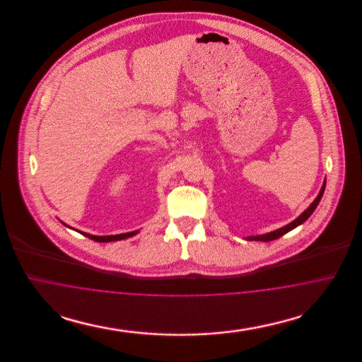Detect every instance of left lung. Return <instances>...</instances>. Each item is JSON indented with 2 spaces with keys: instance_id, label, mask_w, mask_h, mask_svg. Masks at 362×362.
Returning <instances> with one entry per match:
<instances>
[{
  "instance_id": "1",
  "label": "left lung",
  "mask_w": 362,
  "mask_h": 362,
  "mask_svg": "<svg viewBox=\"0 0 362 362\" xmlns=\"http://www.w3.org/2000/svg\"><path fill=\"white\" fill-rule=\"evenodd\" d=\"M325 189H326V180L323 182V186H322V189L319 191V194H317V197L315 198V201L310 204V206L307 207L294 221H292L291 224L285 225V226H282V228H279V229H276V230H273V232H269V233H264V235H258V236H247V240L250 241H272L276 240L278 238H281L282 235H285V233H288V232H291L292 229H294L296 226H298V225L303 224V223H305L308 218L310 217V214L315 211V209L319 205V202H320V199H322V197H323V192H325Z\"/></svg>"
}]
</instances>
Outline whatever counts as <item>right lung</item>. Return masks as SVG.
<instances>
[{
	"instance_id": "right-lung-1",
	"label": "right lung",
	"mask_w": 362,
	"mask_h": 362,
	"mask_svg": "<svg viewBox=\"0 0 362 362\" xmlns=\"http://www.w3.org/2000/svg\"><path fill=\"white\" fill-rule=\"evenodd\" d=\"M62 224L65 225V226H68V225L65 224V223H62ZM71 229H73V228H71ZM77 232L83 233L84 236H86V238H89V239H92V240L99 241V243H107V241L123 240V239L132 238V236H134V235H137L138 233V230H133V232H129V233H121V235H110V236H95V235H89V233H86V232H81V230H77Z\"/></svg>"
}]
</instances>
